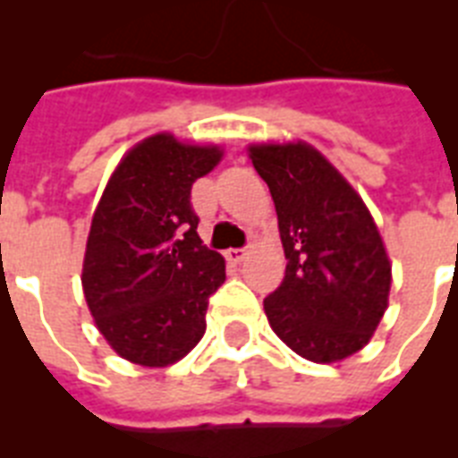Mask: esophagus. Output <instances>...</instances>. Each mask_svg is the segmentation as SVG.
I'll return each instance as SVG.
<instances>
[{
    "label": "esophagus",
    "instance_id": "esophagus-1",
    "mask_svg": "<svg viewBox=\"0 0 458 458\" xmlns=\"http://www.w3.org/2000/svg\"><path fill=\"white\" fill-rule=\"evenodd\" d=\"M244 257H247V250H228V251H225V259H228V261H233V264H240V261H244Z\"/></svg>",
    "mask_w": 458,
    "mask_h": 458
}]
</instances>
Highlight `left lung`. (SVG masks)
<instances>
[{"mask_svg":"<svg viewBox=\"0 0 458 458\" xmlns=\"http://www.w3.org/2000/svg\"><path fill=\"white\" fill-rule=\"evenodd\" d=\"M271 190L285 278L264 300L273 333L316 363L347 359L370 340L390 297L392 266L354 187L306 142L254 145Z\"/></svg>","mask_w":458,"mask_h":458,"instance_id":"left-lung-1","label":"left lung"}]
</instances>
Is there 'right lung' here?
Segmentation results:
<instances>
[{
	"label": "right lung",
	"mask_w": 458,
	"mask_h": 458,
	"mask_svg": "<svg viewBox=\"0 0 458 458\" xmlns=\"http://www.w3.org/2000/svg\"><path fill=\"white\" fill-rule=\"evenodd\" d=\"M221 157L158 132L125 154L97 204L82 290L99 333L128 361L175 363L207 330L225 261L201 244L190 194Z\"/></svg>",
	"instance_id": "1"
}]
</instances>
